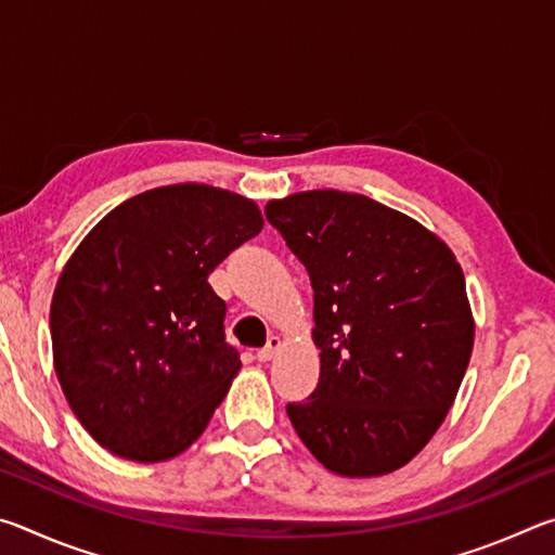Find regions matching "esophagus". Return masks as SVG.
Instances as JSON below:
<instances>
[{
  "instance_id": "obj_1",
  "label": "esophagus",
  "mask_w": 555,
  "mask_h": 555,
  "mask_svg": "<svg viewBox=\"0 0 555 555\" xmlns=\"http://www.w3.org/2000/svg\"><path fill=\"white\" fill-rule=\"evenodd\" d=\"M279 347H281V337H279V335H271L269 343H267L264 347H261V350H257V360H259V362L274 360V354L279 352Z\"/></svg>"
}]
</instances>
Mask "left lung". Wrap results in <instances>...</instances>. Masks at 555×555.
<instances>
[{
	"label": "left lung",
	"mask_w": 555,
	"mask_h": 555,
	"mask_svg": "<svg viewBox=\"0 0 555 555\" xmlns=\"http://www.w3.org/2000/svg\"><path fill=\"white\" fill-rule=\"evenodd\" d=\"M267 220L313 286L321 379L286 413L331 473L379 477L418 455L473 354L465 276L443 240L367 195L306 191Z\"/></svg>",
	"instance_id": "1"
}]
</instances>
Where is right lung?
<instances>
[{
	"instance_id": "obj_1",
	"label": "right lung",
	"mask_w": 555,
	"mask_h": 555,
	"mask_svg": "<svg viewBox=\"0 0 555 555\" xmlns=\"http://www.w3.org/2000/svg\"><path fill=\"white\" fill-rule=\"evenodd\" d=\"M261 228L255 201L178 183L117 205L73 251L53 291V364L112 455L162 463L208 426L242 367L208 276Z\"/></svg>"
}]
</instances>
